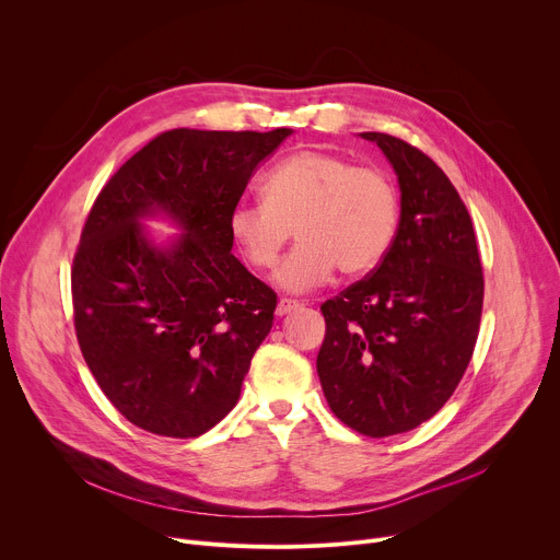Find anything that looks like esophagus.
<instances>
[{"instance_id": "esophagus-1", "label": "esophagus", "mask_w": 560, "mask_h": 560, "mask_svg": "<svg viewBox=\"0 0 560 560\" xmlns=\"http://www.w3.org/2000/svg\"><path fill=\"white\" fill-rule=\"evenodd\" d=\"M301 303L296 301V299H288V296H283V299H279V303H277V314L279 316H283V314H288V312H292V310H296Z\"/></svg>"}]
</instances>
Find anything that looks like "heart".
<instances>
[{
    "instance_id": "heart-1",
    "label": "heart",
    "mask_w": 560,
    "mask_h": 560,
    "mask_svg": "<svg viewBox=\"0 0 560 560\" xmlns=\"http://www.w3.org/2000/svg\"><path fill=\"white\" fill-rule=\"evenodd\" d=\"M264 201L232 208L228 225L248 266L268 270L288 238L299 244L277 268L292 292L324 285L339 268L357 277L376 268L398 228V190L376 166H357L328 150H299L261 184Z\"/></svg>"
}]
</instances>
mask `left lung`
<instances>
[{"label":"left lung","instance_id":"8db88e82","mask_svg":"<svg viewBox=\"0 0 560 560\" xmlns=\"http://www.w3.org/2000/svg\"><path fill=\"white\" fill-rule=\"evenodd\" d=\"M361 135L396 171L401 219L383 261L322 305L316 372L339 421L385 439L419 428L454 394L474 354L486 281L447 175L404 139Z\"/></svg>","mask_w":560,"mask_h":560}]
</instances>
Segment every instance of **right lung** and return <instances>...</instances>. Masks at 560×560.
Returning a JSON list of instances; mask_svg holds the SVG:
<instances>
[{
  "mask_svg": "<svg viewBox=\"0 0 560 560\" xmlns=\"http://www.w3.org/2000/svg\"><path fill=\"white\" fill-rule=\"evenodd\" d=\"M290 132L166 130L97 195L72 257L74 332L132 425L192 439L236 406L277 292L230 253L228 219ZM154 209L187 230L171 252L154 249L138 225Z\"/></svg>",
  "mask_w": 560,
  "mask_h": 560,
  "instance_id": "obj_1",
  "label": "right lung"
}]
</instances>
